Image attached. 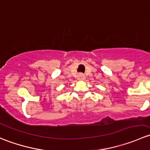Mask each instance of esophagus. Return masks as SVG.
Returning <instances> with one entry per match:
<instances>
[{"label":"esophagus","mask_w":150,"mask_h":150,"mask_svg":"<svg viewBox=\"0 0 150 150\" xmlns=\"http://www.w3.org/2000/svg\"><path fill=\"white\" fill-rule=\"evenodd\" d=\"M85 78H86V77L83 73H79L78 75V80H79V81H83Z\"/></svg>","instance_id":"1"}]
</instances>
